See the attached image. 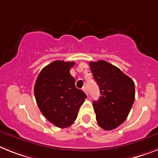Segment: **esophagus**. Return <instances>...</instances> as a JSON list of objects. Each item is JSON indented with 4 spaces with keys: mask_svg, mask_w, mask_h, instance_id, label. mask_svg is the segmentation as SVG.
<instances>
[{
    "mask_svg": "<svg viewBox=\"0 0 158 158\" xmlns=\"http://www.w3.org/2000/svg\"><path fill=\"white\" fill-rule=\"evenodd\" d=\"M83 91H84L85 93H86V94H87V95H88V92H87V87H83Z\"/></svg>",
    "mask_w": 158,
    "mask_h": 158,
    "instance_id": "obj_1",
    "label": "esophagus"
}]
</instances>
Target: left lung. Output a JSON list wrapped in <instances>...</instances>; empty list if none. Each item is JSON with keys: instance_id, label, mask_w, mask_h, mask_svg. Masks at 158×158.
<instances>
[{"instance_id": "8db88e82", "label": "left lung", "mask_w": 158, "mask_h": 158, "mask_svg": "<svg viewBox=\"0 0 158 158\" xmlns=\"http://www.w3.org/2000/svg\"><path fill=\"white\" fill-rule=\"evenodd\" d=\"M90 67L101 94L98 101L93 102L97 123L105 130H114L127 119L132 107L134 81L104 60L90 62Z\"/></svg>"}]
</instances>
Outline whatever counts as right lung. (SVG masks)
<instances>
[{
	"label": "right lung",
	"mask_w": 158,
	"mask_h": 158,
	"mask_svg": "<svg viewBox=\"0 0 158 158\" xmlns=\"http://www.w3.org/2000/svg\"><path fill=\"white\" fill-rule=\"evenodd\" d=\"M75 62L56 60L41 70L35 81L34 94L41 113L60 128L70 127L87 98L75 87L70 70Z\"/></svg>",
	"instance_id": "right-lung-1"
}]
</instances>
